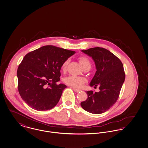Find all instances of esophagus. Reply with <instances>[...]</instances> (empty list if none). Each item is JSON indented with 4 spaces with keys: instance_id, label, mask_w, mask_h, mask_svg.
<instances>
[{
    "instance_id": "obj_1",
    "label": "esophagus",
    "mask_w": 148,
    "mask_h": 148,
    "mask_svg": "<svg viewBox=\"0 0 148 148\" xmlns=\"http://www.w3.org/2000/svg\"><path fill=\"white\" fill-rule=\"evenodd\" d=\"M73 91H74L75 92H79V91H81L80 90L76 89V88H73Z\"/></svg>"
}]
</instances>
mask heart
Instances as JSON below:
<instances>
[{
	"instance_id": "b5f03b06",
	"label": "heart",
	"mask_w": 148,
	"mask_h": 148,
	"mask_svg": "<svg viewBox=\"0 0 148 148\" xmlns=\"http://www.w3.org/2000/svg\"><path fill=\"white\" fill-rule=\"evenodd\" d=\"M79 61L82 67L84 66L86 64H90V62L87 58L85 57H81L79 58ZM69 63V60H66L63 63L61 67V69L63 71L66 70L67 65ZM64 82L67 85L70 86L75 88H79L81 87L82 86L85 84V79L84 78L75 76H70L69 77L65 78L64 79Z\"/></svg>"
}]
</instances>
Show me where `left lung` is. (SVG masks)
Listing matches in <instances>:
<instances>
[{
    "instance_id": "obj_1",
    "label": "left lung",
    "mask_w": 148,
    "mask_h": 148,
    "mask_svg": "<svg viewBox=\"0 0 148 148\" xmlns=\"http://www.w3.org/2000/svg\"><path fill=\"white\" fill-rule=\"evenodd\" d=\"M81 51L92 57L95 62L96 71L90 85L94 87L99 86L100 91H86L88 97L81 102V106L92 114L103 113L119 98L125 78L123 63L116 56L103 48L95 47Z\"/></svg>"
}]
</instances>
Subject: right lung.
Returning a JSON list of instances; mask_svg holds the SVG:
<instances>
[{
	"mask_svg": "<svg viewBox=\"0 0 148 148\" xmlns=\"http://www.w3.org/2000/svg\"><path fill=\"white\" fill-rule=\"evenodd\" d=\"M75 51L45 46L27 53L17 70L18 91L23 100L37 111L52 109L67 86L60 81L62 64ZM49 85V87L47 85Z\"/></svg>",
	"mask_w": 148,
	"mask_h": 148,
	"instance_id": "add662e5",
	"label": "right lung"
}]
</instances>
